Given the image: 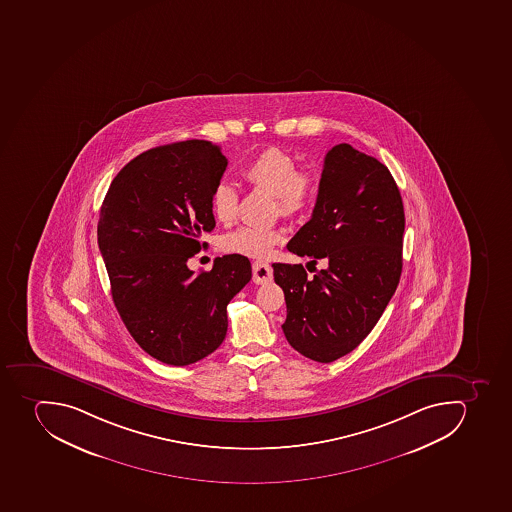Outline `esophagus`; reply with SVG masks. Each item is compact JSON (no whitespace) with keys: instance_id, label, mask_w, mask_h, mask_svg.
<instances>
[{"instance_id":"34e87169","label":"esophagus","mask_w":512,"mask_h":512,"mask_svg":"<svg viewBox=\"0 0 512 512\" xmlns=\"http://www.w3.org/2000/svg\"><path fill=\"white\" fill-rule=\"evenodd\" d=\"M272 280V267L267 262H254L253 282L254 284H267Z\"/></svg>"}]
</instances>
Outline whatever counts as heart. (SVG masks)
I'll use <instances>...</instances> for the list:
<instances>
[{
    "instance_id": "1",
    "label": "heart",
    "mask_w": 512,
    "mask_h": 512,
    "mask_svg": "<svg viewBox=\"0 0 512 512\" xmlns=\"http://www.w3.org/2000/svg\"><path fill=\"white\" fill-rule=\"evenodd\" d=\"M241 175L253 188L271 193L275 199V212L288 219L305 214L316 199L313 175L297 170L295 159L280 147H267L254 155ZM212 214L222 224H230L237 217L238 191L232 183L222 181L215 186ZM282 238V232L277 228L245 225L227 233L222 245L228 253L261 259L271 256Z\"/></svg>"
}]
</instances>
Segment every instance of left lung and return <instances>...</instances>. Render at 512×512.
Listing matches in <instances>:
<instances>
[{
	"mask_svg": "<svg viewBox=\"0 0 512 512\" xmlns=\"http://www.w3.org/2000/svg\"><path fill=\"white\" fill-rule=\"evenodd\" d=\"M404 204L386 165L337 144L327 152L311 219L288 251L319 259L313 279L301 264H272L284 290L288 344L303 357L331 363L352 352L376 326L402 272Z\"/></svg>",
	"mask_w": 512,
	"mask_h": 512,
	"instance_id": "1",
	"label": "left lung"
}]
</instances>
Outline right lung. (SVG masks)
I'll return each mask as SVG.
<instances>
[{
	"label": "right lung",
	"instance_id": "right-lung-1",
	"mask_svg": "<svg viewBox=\"0 0 512 512\" xmlns=\"http://www.w3.org/2000/svg\"><path fill=\"white\" fill-rule=\"evenodd\" d=\"M228 160L209 141L173 142L121 168L100 207L97 240L116 310L144 352L186 366L211 355L227 334V305L251 280L241 254L189 269L214 230L212 193Z\"/></svg>",
	"mask_w": 512,
	"mask_h": 512
}]
</instances>
